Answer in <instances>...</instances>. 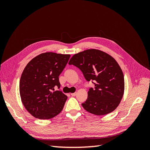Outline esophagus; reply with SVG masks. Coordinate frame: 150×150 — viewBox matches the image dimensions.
<instances>
[{
  "label": "esophagus",
  "mask_w": 150,
  "mask_h": 150,
  "mask_svg": "<svg viewBox=\"0 0 150 150\" xmlns=\"http://www.w3.org/2000/svg\"><path fill=\"white\" fill-rule=\"evenodd\" d=\"M71 95L72 96H75L76 95V93H71Z\"/></svg>",
  "instance_id": "obj_1"
}]
</instances>
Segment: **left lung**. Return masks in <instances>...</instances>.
Returning <instances> with one entry per match:
<instances>
[{
    "label": "left lung",
    "mask_w": 150,
    "mask_h": 150,
    "mask_svg": "<svg viewBox=\"0 0 150 150\" xmlns=\"http://www.w3.org/2000/svg\"><path fill=\"white\" fill-rule=\"evenodd\" d=\"M69 64L82 71L88 81H94V88L88 93L82 106L94 115L109 114L119 106L125 91V79L120 65L110 54L95 49L75 54Z\"/></svg>",
    "instance_id": "8db88e82"
}]
</instances>
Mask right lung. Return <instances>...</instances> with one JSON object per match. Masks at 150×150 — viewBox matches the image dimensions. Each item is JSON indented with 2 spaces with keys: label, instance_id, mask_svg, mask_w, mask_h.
<instances>
[{
  "label": "right lung",
  "instance_id": "1",
  "mask_svg": "<svg viewBox=\"0 0 150 150\" xmlns=\"http://www.w3.org/2000/svg\"><path fill=\"white\" fill-rule=\"evenodd\" d=\"M70 54L45 52L30 60L22 72L19 84L21 101L36 118L49 120L59 114L67 96L61 91L59 76L69 61Z\"/></svg>",
  "mask_w": 150,
  "mask_h": 150
}]
</instances>
